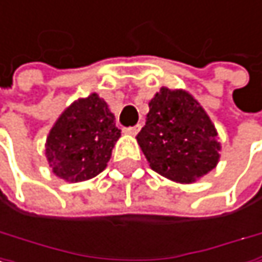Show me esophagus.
<instances>
[{"instance_id":"34e87169","label":"esophagus","mask_w":262,"mask_h":262,"mask_svg":"<svg viewBox=\"0 0 262 262\" xmlns=\"http://www.w3.org/2000/svg\"><path fill=\"white\" fill-rule=\"evenodd\" d=\"M140 129V125H136V126H129V128H125V134H129V136H136Z\"/></svg>"}]
</instances>
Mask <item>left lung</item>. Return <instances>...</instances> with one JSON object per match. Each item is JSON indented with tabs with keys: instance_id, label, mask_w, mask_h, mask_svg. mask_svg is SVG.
Here are the masks:
<instances>
[{
	"instance_id": "left-lung-1",
	"label": "left lung",
	"mask_w": 262,
	"mask_h": 262,
	"mask_svg": "<svg viewBox=\"0 0 262 262\" xmlns=\"http://www.w3.org/2000/svg\"><path fill=\"white\" fill-rule=\"evenodd\" d=\"M148 107L145 126L136 139L156 173L192 184L215 168L222 148L217 129L187 90L161 87Z\"/></svg>"
}]
</instances>
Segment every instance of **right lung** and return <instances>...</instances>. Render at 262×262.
I'll use <instances>...</instances> for the list:
<instances>
[{"instance_id":"add662e5","label":"right lung","mask_w":262,"mask_h":262,"mask_svg":"<svg viewBox=\"0 0 262 262\" xmlns=\"http://www.w3.org/2000/svg\"><path fill=\"white\" fill-rule=\"evenodd\" d=\"M120 137L107 103L90 94L78 98L59 115L45 143L51 172L67 183H81L106 168Z\"/></svg>"}]
</instances>
